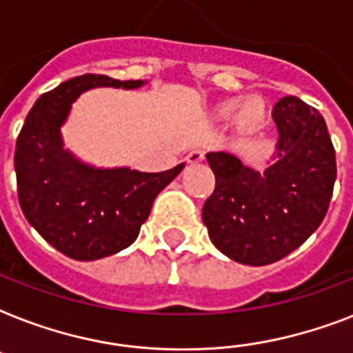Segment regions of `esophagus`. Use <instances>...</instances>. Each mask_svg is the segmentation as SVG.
I'll return each instance as SVG.
<instances>
[{"label":"esophagus","instance_id":"34e87169","mask_svg":"<svg viewBox=\"0 0 353 353\" xmlns=\"http://www.w3.org/2000/svg\"><path fill=\"white\" fill-rule=\"evenodd\" d=\"M203 157H205L203 150L196 148V150H192V152H188L187 161H188V163H199V161L203 159Z\"/></svg>","mask_w":353,"mask_h":353}]
</instances>
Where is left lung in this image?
<instances>
[{
  "mask_svg": "<svg viewBox=\"0 0 353 353\" xmlns=\"http://www.w3.org/2000/svg\"><path fill=\"white\" fill-rule=\"evenodd\" d=\"M273 121L279 161L263 174L225 152L207 154L216 187L203 205V223L225 256L247 265L276 262L317 231L337 177L334 144L315 108L284 97Z\"/></svg>",
  "mask_w": 353,
  "mask_h": 353,
  "instance_id": "left-lung-1",
  "label": "left lung"
}]
</instances>
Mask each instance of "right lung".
I'll list each match as a JSON object with an SVG mask.
<instances>
[{"instance_id":"right-lung-1","label":"right lung","mask_w":353,"mask_h":353,"mask_svg":"<svg viewBox=\"0 0 353 353\" xmlns=\"http://www.w3.org/2000/svg\"><path fill=\"white\" fill-rule=\"evenodd\" d=\"M133 90L143 80L82 74L47 91L30 108L16 141L14 170L19 207L47 243L74 260H99L132 245L155 196L183 170L91 168L62 148L60 126L85 90Z\"/></svg>"}]
</instances>
